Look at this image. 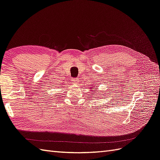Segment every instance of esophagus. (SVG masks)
<instances>
[{"label":"esophagus","instance_id":"esophagus-1","mask_svg":"<svg viewBox=\"0 0 160 160\" xmlns=\"http://www.w3.org/2000/svg\"><path fill=\"white\" fill-rule=\"evenodd\" d=\"M72 81L73 83H75V84H77L79 83V79L78 78H75V79H72Z\"/></svg>","mask_w":160,"mask_h":160}]
</instances>
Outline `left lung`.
<instances>
[{"label":"left lung","instance_id":"1","mask_svg":"<svg viewBox=\"0 0 160 160\" xmlns=\"http://www.w3.org/2000/svg\"><path fill=\"white\" fill-rule=\"evenodd\" d=\"M93 87V85H92V87H91L90 88V89H91V92H93L94 93H95V92H94V88H92V87ZM93 95H94V94H93Z\"/></svg>","mask_w":160,"mask_h":160}]
</instances>
